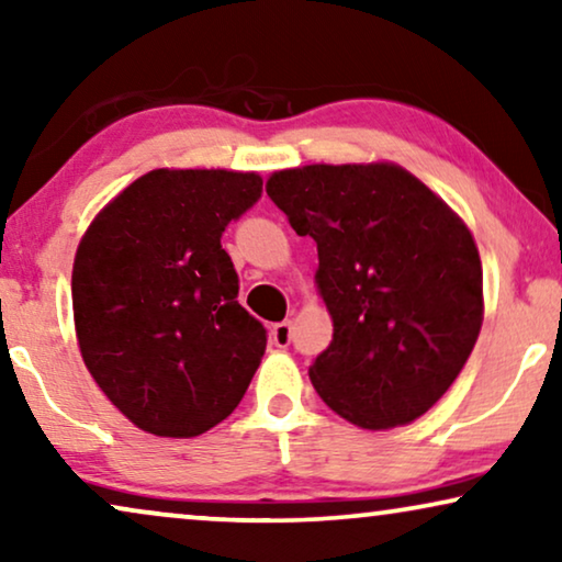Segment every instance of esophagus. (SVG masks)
<instances>
[{
  "instance_id": "obj_1",
  "label": "esophagus",
  "mask_w": 562,
  "mask_h": 562,
  "mask_svg": "<svg viewBox=\"0 0 562 562\" xmlns=\"http://www.w3.org/2000/svg\"><path fill=\"white\" fill-rule=\"evenodd\" d=\"M291 337H294V325L291 322H279V325H273L271 329V340L276 348H289L291 345Z\"/></svg>"
}]
</instances>
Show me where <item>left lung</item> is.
<instances>
[{"label":"left lung","mask_w":562,"mask_h":562,"mask_svg":"<svg viewBox=\"0 0 562 562\" xmlns=\"http://www.w3.org/2000/svg\"><path fill=\"white\" fill-rule=\"evenodd\" d=\"M266 191L296 235L317 243L335 327L310 368L322 402L363 429L409 425L432 409L483 322L468 227L394 164L289 168Z\"/></svg>","instance_id":"8db88e82"}]
</instances>
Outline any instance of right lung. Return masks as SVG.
<instances>
[{
	"label": "right lung",
	"instance_id": "right-lung-1",
	"mask_svg": "<svg viewBox=\"0 0 562 562\" xmlns=\"http://www.w3.org/2000/svg\"><path fill=\"white\" fill-rule=\"evenodd\" d=\"M263 194L258 173L168 171L130 183L76 250L81 358L145 432L194 437L235 412L268 333L237 302L222 233Z\"/></svg>",
	"mask_w": 562,
	"mask_h": 562
}]
</instances>
